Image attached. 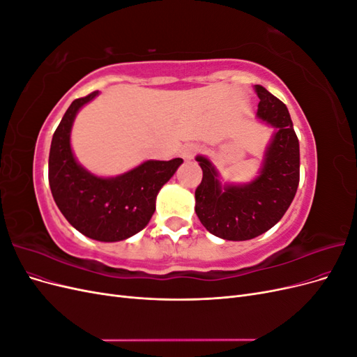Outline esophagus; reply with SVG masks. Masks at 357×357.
I'll return each instance as SVG.
<instances>
[{
    "label": "esophagus",
    "instance_id": "obj_1",
    "mask_svg": "<svg viewBox=\"0 0 357 357\" xmlns=\"http://www.w3.org/2000/svg\"><path fill=\"white\" fill-rule=\"evenodd\" d=\"M197 152H198V147L195 144H186L181 150V156H183V159L190 160V159H193V156L197 155Z\"/></svg>",
    "mask_w": 357,
    "mask_h": 357
}]
</instances>
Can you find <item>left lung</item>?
<instances>
[{
	"label": "left lung",
	"instance_id": "left-lung-1",
	"mask_svg": "<svg viewBox=\"0 0 357 357\" xmlns=\"http://www.w3.org/2000/svg\"><path fill=\"white\" fill-rule=\"evenodd\" d=\"M256 117L274 128L264 150L257 176L247 183L222 181L220 172L204 155L195 159L202 181L195 190V211L210 234L229 241H245L271 229L283 218L299 185V142L287 107L264 86Z\"/></svg>",
	"mask_w": 357,
	"mask_h": 357
}]
</instances>
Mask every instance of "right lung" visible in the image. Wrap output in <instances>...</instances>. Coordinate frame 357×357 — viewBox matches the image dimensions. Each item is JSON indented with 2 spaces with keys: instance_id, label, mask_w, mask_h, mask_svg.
Wrapping results in <instances>:
<instances>
[{
  "instance_id": "1",
  "label": "right lung",
  "mask_w": 357,
  "mask_h": 357,
  "mask_svg": "<svg viewBox=\"0 0 357 357\" xmlns=\"http://www.w3.org/2000/svg\"><path fill=\"white\" fill-rule=\"evenodd\" d=\"M100 92L71 102L52 138L49 185L53 199L73 228L88 238L116 243L129 238L152 219L156 197L176 174L183 159H149L114 177L96 176L84 168L71 147L74 119Z\"/></svg>"
}]
</instances>
